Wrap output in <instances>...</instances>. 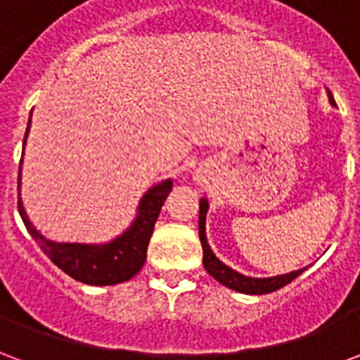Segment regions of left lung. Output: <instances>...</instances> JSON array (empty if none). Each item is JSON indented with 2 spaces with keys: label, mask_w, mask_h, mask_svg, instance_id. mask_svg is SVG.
<instances>
[{
  "label": "left lung",
  "mask_w": 360,
  "mask_h": 360,
  "mask_svg": "<svg viewBox=\"0 0 360 360\" xmlns=\"http://www.w3.org/2000/svg\"><path fill=\"white\" fill-rule=\"evenodd\" d=\"M328 98H330V103L333 105L332 94L328 92ZM208 198H200V214H198V237H200V243H202V264L204 270L210 274L212 278L219 281L221 285L229 287L233 291H239V293L245 295H266L271 293V291H278L281 287H285L287 283H291L297 276H301L302 271L307 268H301V270H293L289 274H281V276H271V278H250V276H245L241 271L229 268L227 264H224L216 255L214 250L210 249L208 245V239H206V214H208Z\"/></svg>",
  "instance_id": "obj_1"
}]
</instances>
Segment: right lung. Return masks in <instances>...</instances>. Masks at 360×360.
<instances>
[{"label": "right lung", "instance_id": "obj_1", "mask_svg": "<svg viewBox=\"0 0 360 360\" xmlns=\"http://www.w3.org/2000/svg\"><path fill=\"white\" fill-rule=\"evenodd\" d=\"M30 117H32V111H30ZM28 131H30V121H28L25 141H22V154H25ZM20 172H22V160L19 165V188ZM172 179L160 181L156 185H152L142 195L141 202L136 206V216L131 221V226L127 227L123 233H119L117 237L105 243H59L48 239L46 235L36 229L34 224L28 218L27 210L22 206L20 191L19 214L30 237L38 243L44 255L50 258L59 270H63L67 276H71L86 285H115V283H123L127 279L136 276L144 266L150 237L154 233L156 219L165 198L172 193Z\"/></svg>", "mask_w": 360, "mask_h": 360}]
</instances>
